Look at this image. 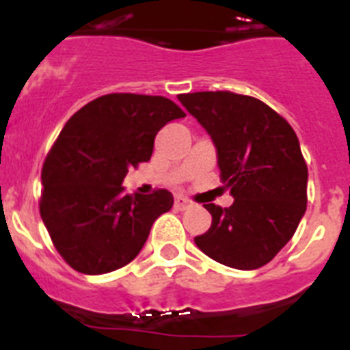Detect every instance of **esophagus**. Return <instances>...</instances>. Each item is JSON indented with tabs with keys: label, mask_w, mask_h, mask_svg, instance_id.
Listing matches in <instances>:
<instances>
[{
	"label": "esophagus",
	"mask_w": 350,
	"mask_h": 350,
	"mask_svg": "<svg viewBox=\"0 0 350 350\" xmlns=\"http://www.w3.org/2000/svg\"><path fill=\"white\" fill-rule=\"evenodd\" d=\"M173 206H175V208H178V210H185V208H189L191 202L185 196H180V194H177V196H175V200H173Z\"/></svg>",
	"instance_id": "34e87169"
}]
</instances>
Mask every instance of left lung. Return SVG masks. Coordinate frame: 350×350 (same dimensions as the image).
Returning a JSON list of instances; mask_svg holds the SVG:
<instances>
[{
  "mask_svg": "<svg viewBox=\"0 0 350 350\" xmlns=\"http://www.w3.org/2000/svg\"><path fill=\"white\" fill-rule=\"evenodd\" d=\"M217 150L230 208L206 203L212 224L194 238L213 261L256 270L289 242L307 210L308 170L295 129L267 103L228 91L180 94Z\"/></svg>",
  "mask_w": 350,
  "mask_h": 350,
  "instance_id": "1",
  "label": "left lung"
}]
</instances>
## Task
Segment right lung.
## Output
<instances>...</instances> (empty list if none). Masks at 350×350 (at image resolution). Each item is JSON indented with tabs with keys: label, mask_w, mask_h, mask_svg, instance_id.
Here are the masks:
<instances>
[{
	"label": "right lung",
	"mask_w": 350,
	"mask_h": 350,
	"mask_svg": "<svg viewBox=\"0 0 350 350\" xmlns=\"http://www.w3.org/2000/svg\"><path fill=\"white\" fill-rule=\"evenodd\" d=\"M182 117L173 101L145 94L101 96L70 117L43 165L40 213L71 268L101 275L137 258L173 196L126 194L122 182L150 159L157 131Z\"/></svg>",
	"instance_id": "right-lung-1"
}]
</instances>
